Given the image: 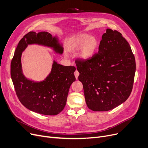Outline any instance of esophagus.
I'll use <instances>...</instances> for the list:
<instances>
[{
  "mask_svg": "<svg viewBox=\"0 0 148 148\" xmlns=\"http://www.w3.org/2000/svg\"><path fill=\"white\" fill-rule=\"evenodd\" d=\"M74 75H75V79H78V77H79V71H77L76 70V71L74 72Z\"/></svg>",
  "mask_w": 148,
  "mask_h": 148,
  "instance_id": "34e87169",
  "label": "esophagus"
}]
</instances>
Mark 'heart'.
<instances>
[{"label":"heart","instance_id":"b5f03b06","mask_svg":"<svg viewBox=\"0 0 148 148\" xmlns=\"http://www.w3.org/2000/svg\"><path fill=\"white\" fill-rule=\"evenodd\" d=\"M99 45L98 40L94 36L86 34H81L73 38L68 44L70 51H75L81 49L79 56L82 60H88L95 53Z\"/></svg>","mask_w":148,"mask_h":148}]
</instances>
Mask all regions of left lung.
I'll return each mask as SVG.
<instances>
[{
  "instance_id": "left-lung-1",
  "label": "left lung",
  "mask_w": 148,
  "mask_h": 148,
  "mask_svg": "<svg viewBox=\"0 0 148 148\" xmlns=\"http://www.w3.org/2000/svg\"><path fill=\"white\" fill-rule=\"evenodd\" d=\"M75 64L85 101L90 110H112L130 97L136 60L130 44L118 31L107 29L98 53L88 60H77Z\"/></svg>"
}]
</instances>
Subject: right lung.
I'll return each instance as SVG.
<instances>
[{
  "label": "right lung",
  "instance_id": "right-lung-1",
  "mask_svg": "<svg viewBox=\"0 0 148 148\" xmlns=\"http://www.w3.org/2000/svg\"><path fill=\"white\" fill-rule=\"evenodd\" d=\"M50 48L59 54L64 48L56 36L48 32H30L18 44L11 64V77L16 94L21 103L27 109L44 115H56L64 108L71 84L75 81V68L64 66L53 60L51 69L41 81L29 79L23 73L22 53L29 45Z\"/></svg>",
  "mask_w": 148,
  "mask_h": 148
}]
</instances>
